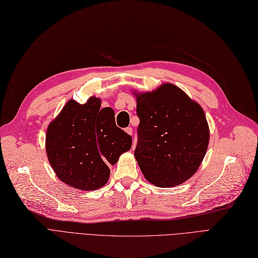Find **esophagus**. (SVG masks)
Wrapping results in <instances>:
<instances>
[{"mask_svg": "<svg viewBox=\"0 0 258 258\" xmlns=\"http://www.w3.org/2000/svg\"><path fill=\"white\" fill-rule=\"evenodd\" d=\"M125 131L128 133V135H130V136L132 135V128H131V127H127V128L125 129Z\"/></svg>", "mask_w": 258, "mask_h": 258, "instance_id": "esophagus-1", "label": "esophagus"}]
</instances>
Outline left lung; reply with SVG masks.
<instances>
[{
	"label": "left lung",
	"instance_id": "obj_1",
	"mask_svg": "<svg viewBox=\"0 0 258 258\" xmlns=\"http://www.w3.org/2000/svg\"><path fill=\"white\" fill-rule=\"evenodd\" d=\"M135 95L140 118L135 157L142 173L160 188L188 180L200 167L209 143L202 106L171 83Z\"/></svg>",
	"mask_w": 258,
	"mask_h": 258
}]
</instances>
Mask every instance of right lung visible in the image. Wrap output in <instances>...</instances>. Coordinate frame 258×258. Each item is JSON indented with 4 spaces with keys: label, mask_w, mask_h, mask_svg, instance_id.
<instances>
[{
    "label": "right lung",
    "mask_w": 258,
    "mask_h": 258,
    "mask_svg": "<svg viewBox=\"0 0 258 258\" xmlns=\"http://www.w3.org/2000/svg\"><path fill=\"white\" fill-rule=\"evenodd\" d=\"M131 137L115 123L111 108L91 97L86 103L70 99L50 122L46 136L49 162L58 178L83 191L109 180L110 165L131 148Z\"/></svg>",
    "instance_id": "add662e5"
}]
</instances>
